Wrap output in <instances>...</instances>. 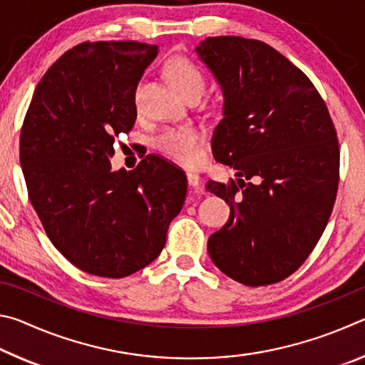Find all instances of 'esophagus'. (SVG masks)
<instances>
[{
  "instance_id": "obj_1",
  "label": "esophagus",
  "mask_w": 365,
  "mask_h": 365,
  "mask_svg": "<svg viewBox=\"0 0 365 365\" xmlns=\"http://www.w3.org/2000/svg\"><path fill=\"white\" fill-rule=\"evenodd\" d=\"M187 180H188L190 187H193V188L200 187V175L195 174V172H188V174H187Z\"/></svg>"
}]
</instances>
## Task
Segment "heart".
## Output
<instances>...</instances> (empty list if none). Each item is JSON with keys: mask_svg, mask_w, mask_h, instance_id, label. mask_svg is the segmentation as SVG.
Returning <instances> with one entry per match:
<instances>
[{"mask_svg": "<svg viewBox=\"0 0 365 365\" xmlns=\"http://www.w3.org/2000/svg\"><path fill=\"white\" fill-rule=\"evenodd\" d=\"M165 73L177 91L185 96L191 91H202L206 88V76L201 67L183 56L172 58L165 66ZM156 146L177 163L195 165L201 158L202 135L193 127L168 128L156 137Z\"/></svg>", "mask_w": 365, "mask_h": 365, "instance_id": "obj_1", "label": "heart"}]
</instances>
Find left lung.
I'll use <instances>...</instances> for the list:
<instances>
[{
    "label": "left lung",
    "instance_id": "left-lung-1",
    "mask_svg": "<svg viewBox=\"0 0 365 365\" xmlns=\"http://www.w3.org/2000/svg\"><path fill=\"white\" fill-rule=\"evenodd\" d=\"M196 54L224 95L214 158L237 170L228 185H206L230 206L207 252L246 287L277 283L316 248L335 205V127L306 73L264 41L209 36Z\"/></svg>",
    "mask_w": 365,
    "mask_h": 365
}]
</instances>
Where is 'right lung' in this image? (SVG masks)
<instances>
[{
    "mask_svg": "<svg viewBox=\"0 0 365 365\" xmlns=\"http://www.w3.org/2000/svg\"><path fill=\"white\" fill-rule=\"evenodd\" d=\"M156 45L85 41L36 85L21 130L30 202L61 255L86 274L122 279L146 267L182 211L187 177L148 154L113 170L114 138L132 130L135 91Z\"/></svg>",
    "mask_w": 365,
    "mask_h": 365,
    "instance_id": "1",
    "label": "right lung"
}]
</instances>
